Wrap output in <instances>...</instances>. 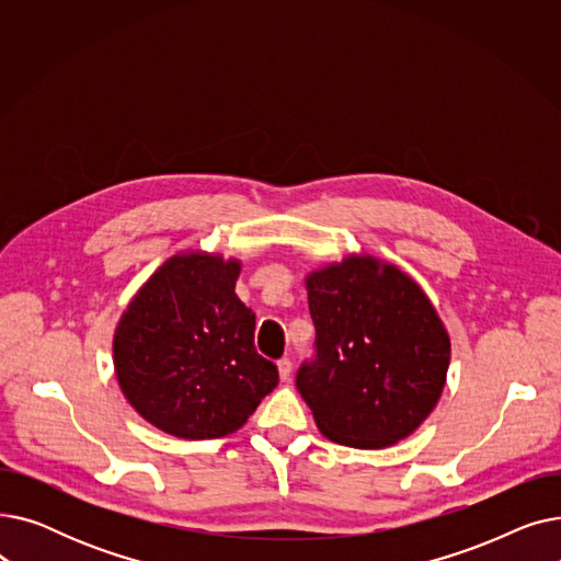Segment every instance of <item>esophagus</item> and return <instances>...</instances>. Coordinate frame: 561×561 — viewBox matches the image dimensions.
<instances>
[{
    "label": "esophagus",
    "mask_w": 561,
    "mask_h": 561,
    "mask_svg": "<svg viewBox=\"0 0 561 561\" xmlns=\"http://www.w3.org/2000/svg\"><path fill=\"white\" fill-rule=\"evenodd\" d=\"M290 370H293L290 359H279V362H277V373H279V379H282V381H288Z\"/></svg>",
    "instance_id": "34e87169"
}]
</instances>
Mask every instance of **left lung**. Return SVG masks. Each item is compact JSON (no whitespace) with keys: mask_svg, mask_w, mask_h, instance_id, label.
<instances>
[{"mask_svg":"<svg viewBox=\"0 0 561 561\" xmlns=\"http://www.w3.org/2000/svg\"><path fill=\"white\" fill-rule=\"evenodd\" d=\"M316 359L298 391L334 444L377 450L414 434L446 387L450 334L416 279L373 254L305 277Z\"/></svg>","mask_w":561,"mask_h":561,"instance_id":"1","label":"left lung"}]
</instances>
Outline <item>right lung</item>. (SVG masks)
Instances as JSON below:
<instances>
[{"instance_id": "add662e5", "label": "right lung", "mask_w": 561, "mask_h": 561, "mask_svg": "<svg viewBox=\"0 0 561 561\" xmlns=\"http://www.w3.org/2000/svg\"><path fill=\"white\" fill-rule=\"evenodd\" d=\"M241 259L182 250L147 277L113 332V370L136 414L176 438L241 430L279 381L236 296Z\"/></svg>"}]
</instances>
